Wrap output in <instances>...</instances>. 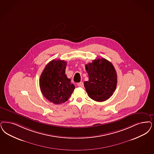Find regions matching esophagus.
Masks as SVG:
<instances>
[{"instance_id": "34e87169", "label": "esophagus", "mask_w": 154, "mask_h": 154, "mask_svg": "<svg viewBox=\"0 0 154 154\" xmlns=\"http://www.w3.org/2000/svg\"><path fill=\"white\" fill-rule=\"evenodd\" d=\"M77 86L79 87H80V88H83L84 87V83L82 82H80L79 83H78Z\"/></svg>"}]
</instances>
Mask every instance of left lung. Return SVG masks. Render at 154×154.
<instances>
[{
	"instance_id": "8db88e82",
	"label": "left lung",
	"mask_w": 154,
	"mask_h": 154,
	"mask_svg": "<svg viewBox=\"0 0 154 154\" xmlns=\"http://www.w3.org/2000/svg\"><path fill=\"white\" fill-rule=\"evenodd\" d=\"M89 80L84 82L88 95L98 102L106 101L116 89L117 75L113 65L105 58L94 60L85 65Z\"/></svg>"
}]
</instances>
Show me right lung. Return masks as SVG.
Wrapping results in <instances>:
<instances>
[{
	"label": "right lung",
	"mask_w": 154,
	"mask_h": 154,
	"mask_svg": "<svg viewBox=\"0 0 154 154\" xmlns=\"http://www.w3.org/2000/svg\"><path fill=\"white\" fill-rule=\"evenodd\" d=\"M66 64L64 60H53L40 75L39 85L43 96L56 105L68 101L75 89L65 74Z\"/></svg>",
	"instance_id": "add662e5"
}]
</instances>
